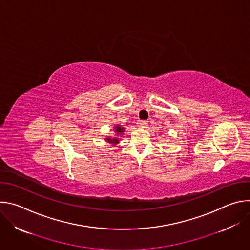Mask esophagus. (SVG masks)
<instances>
[{"instance_id": "esophagus-1", "label": "esophagus", "mask_w": 250, "mask_h": 250, "mask_svg": "<svg viewBox=\"0 0 250 250\" xmlns=\"http://www.w3.org/2000/svg\"><path fill=\"white\" fill-rule=\"evenodd\" d=\"M148 125V123L146 121H140L137 123V127L139 128H146Z\"/></svg>"}]
</instances>
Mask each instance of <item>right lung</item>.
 Masks as SVG:
<instances>
[{"mask_svg": "<svg viewBox=\"0 0 250 250\" xmlns=\"http://www.w3.org/2000/svg\"><path fill=\"white\" fill-rule=\"evenodd\" d=\"M113 130L115 131V133H116L117 135H116V136H106V138H104V140H105L106 142H108L109 145H112V146H118V145L120 144L121 138H119V136H123L125 130V127H123V126H121L120 125H116L114 126V129H113Z\"/></svg>", "mask_w": 250, "mask_h": 250, "instance_id": "1", "label": "right lung"}]
</instances>
